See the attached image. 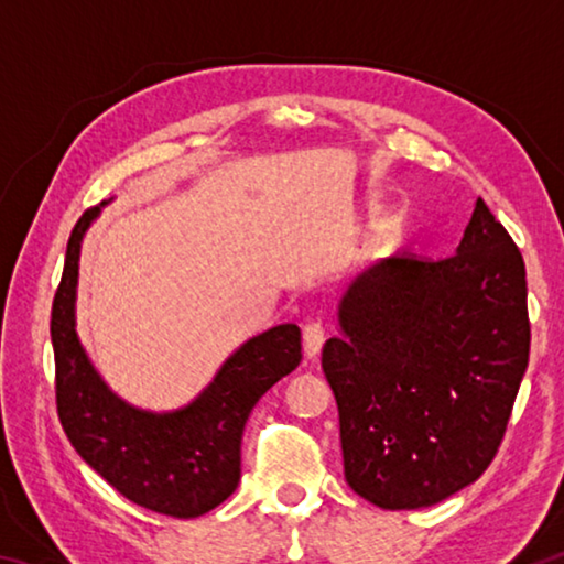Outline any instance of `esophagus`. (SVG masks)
Wrapping results in <instances>:
<instances>
[{"mask_svg": "<svg viewBox=\"0 0 564 564\" xmlns=\"http://www.w3.org/2000/svg\"><path fill=\"white\" fill-rule=\"evenodd\" d=\"M323 343H326V330H323L321 323L318 321L305 323V326H303V350H305V356L316 358L321 348H323Z\"/></svg>", "mask_w": 564, "mask_h": 564, "instance_id": "1", "label": "esophagus"}]
</instances>
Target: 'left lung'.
Returning a JSON list of instances; mask_svg holds the SVG:
<instances>
[{
  "mask_svg": "<svg viewBox=\"0 0 564 564\" xmlns=\"http://www.w3.org/2000/svg\"><path fill=\"white\" fill-rule=\"evenodd\" d=\"M323 346L346 482L417 510L475 482L502 443L530 358L524 261L482 198L457 253L390 256L338 303Z\"/></svg>",
  "mask_w": 564,
  "mask_h": 564,
  "instance_id": "1",
  "label": "left lung"
}]
</instances>
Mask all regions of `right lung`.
Listing matches in <instances>:
<instances>
[{"instance_id": "add662e5", "label": "right lung", "mask_w": 564, "mask_h": 564, "mask_svg": "<svg viewBox=\"0 0 564 564\" xmlns=\"http://www.w3.org/2000/svg\"><path fill=\"white\" fill-rule=\"evenodd\" d=\"M101 206L76 221L52 303L56 413L74 451L123 498L171 518H198L241 480L246 420L301 362V328L283 323L246 340L184 408L151 413L129 405L104 383L76 336L82 241Z\"/></svg>"}]
</instances>
